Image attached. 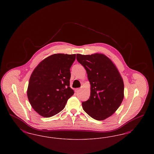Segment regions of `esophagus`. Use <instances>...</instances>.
<instances>
[{"instance_id":"34e87169","label":"esophagus","mask_w":154,"mask_h":154,"mask_svg":"<svg viewBox=\"0 0 154 154\" xmlns=\"http://www.w3.org/2000/svg\"><path fill=\"white\" fill-rule=\"evenodd\" d=\"M80 91V88H76V89H75V92L76 93L79 92Z\"/></svg>"}]
</instances>
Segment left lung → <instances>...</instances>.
Segmentation results:
<instances>
[{
	"mask_svg": "<svg viewBox=\"0 0 154 154\" xmlns=\"http://www.w3.org/2000/svg\"><path fill=\"white\" fill-rule=\"evenodd\" d=\"M77 60L85 69L91 85L90 97L82 103V108L96 120H104L116 111L123 100V79L115 64L103 54H77Z\"/></svg>",
	"mask_w": 154,
	"mask_h": 154,
	"instance_id": "8db88e82",
	"label": "left lung"
}]
</instances>
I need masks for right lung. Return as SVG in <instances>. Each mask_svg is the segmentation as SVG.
Returning <instances> with one entry per match:
<instances>
[{
    "instance_id": "right-lung-1",
    "label": "right lung",
    "mask_w": 154,
    "mask_h": 154,
    "mask_svg": "<svg viewBox=\"0 0 154 154\" xmlns=\"http://www.w3.org/2000/svg\"><path fill=\"white\" fill-rule=\"evenodd\" d=\"M75 54H55L41 61L30 75L27 95L32 108L43 117L63 110L74 94L70 87V69Z\"/></svg>"
}]
</instances>
